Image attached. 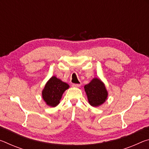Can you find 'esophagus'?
I'll use <instances>...</instances> for the list:
<instances>
[{"label": "esophagus", "instance_id": "34e87169", "mask_svg": "<svg viewBox=\"0 0 149 149\" xmlns=\"http://www.w3.org/2000/svg\"><path fill=\"white\" fill-rule=\"evenodd\" d=\"M72 86L73 87H79L80 86H81V84H73L72 85Z\"/></svg>", "mask_w": 149, "mask_h": 149}]
</instances>
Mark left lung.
<instances>
[{
	"label": "left lung",
	"instance_id": "8db88e82",
	"mask_svg": "<svg viewBox=\"0 0 149 149\" xmlns=\"http://www.w3.org/2000/svg\"><path fill=\"white\" fill-rule=\"evenodd\" d=\"M84 89L88 102L93 107L102 105L108 99V93L107 88L99 78H93L89 84L85 85Z\"/></svg>",
	"mask_w": 149,
	"mask_h": 149
}]
</instances>
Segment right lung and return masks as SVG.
I'll list each match as a JSON object with an SVG mask.
<instances>
[{"label":"right lung","instance_id":"add662e5","mask_svg":"<svg viewBox=\"0 0 149 149\" xmlns=\"http://www.w3.org/2000/svg\"><path fill=\"white\" fill-rule=\"evenodd\" d=\"M69 87V85L66 83L56 76H52L48 80L42 91V99L49 107H56L59 104L63 93Z\"/></svg>","mask_w":149,"mask_h":149}]
</instances>
